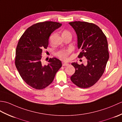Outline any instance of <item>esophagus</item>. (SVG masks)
<instances>
[{
	"mask_svg": "<svg viewBox=\"0 0 122 122\" xmlns=\"http://www.w3.org/2000/svg\"><path fill=\"white\" fill-rule=\"evenodd\" d=\"M68 65H69V63H63V64H62V66H68Z\"/></svg>",
	"mask_w": 122,
	"mask_h": 122,
	"instance_id": "obj_1",
	"label": "esophagus"
}]
</instances>
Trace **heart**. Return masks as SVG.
<instances>
[{
    "label": "heart",
    "instance_id": "obj_1",
    "mask_svg": "<svg viewBox=\"0 0 122 122\" xmlns=\"http://www.w3.org/2000/svg\"><path fill=\"white\" fill-rule=\"evenodd\" d=\"M66 33H70L68 30H64L62 33V34H66ZM71 52L70 49H66V50H62L56 53V55L59 58H60L63 60H66L68 59V56L69 54Z\"/></svg>",
    "mask_w": 122,
    "mask_h": 122
}]
</instances>
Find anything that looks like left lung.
Masks as SVG:
<instances>
[{
	"mask_svg": "<svg viewBox=\"0 0 122 122\" xmlns=\"http://www.w3.org/2000/svg\"><path fill=\"white\" fill-rule=\"evenodd\" d=\"M76 31L77 47L81 50L79 58L85 56L86 66L72 63L76 71L71 81L81 88H88L95 84L104 73L109 59L107 37L97 25L84 21L69 22Z\"/></svg>",
	"mask_w": 122,
	"mask_h": 122,
	"instance_id": "8db88e82",
	"label": "left lung"
}]
</instances>
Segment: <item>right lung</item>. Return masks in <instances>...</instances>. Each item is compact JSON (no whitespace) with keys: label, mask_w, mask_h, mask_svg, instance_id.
I'll return each instance as SVG.
<instances>
[{"label":"right lung","mask_w":122,"mask_h":122,"mask_svg":"<svg viewBox=\"0 0 122 122\" xmlns=\"http://www.w3.org/2000/svg\"><path fill=\"white\" fill-rule=\"evenodd\" d=\"M59 22L45 21L33 25L20 38L15 50V65L23 80L35 89H43L53 81L62 66L56 58H50L48 65L41 61L42 53L49 45V38L61 26Z\"/></svg>","instance_id":"obj_1"}]
</instances>
